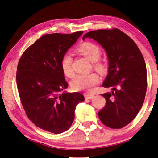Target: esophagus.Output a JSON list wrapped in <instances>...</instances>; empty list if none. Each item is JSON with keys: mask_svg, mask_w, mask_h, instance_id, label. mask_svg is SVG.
Listing matches in <instances>:
<instances>
[{"mask_svg": "<svg viewBox=\"0 0 158 158\" xmlns=\"http://www.w3.org/2000/svg\"><path fill=\"white\" fill-rule=\"evenodd\" d=\"M93 97H94V95L92 94H85V99H87V100H90V99H92Z\"/></svg>", "mask_w": 158, "mask_h": 158, "instance_id": "obj_1", "label": "esophagus"}]
</instances>
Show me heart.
<instances>
[{"label":"heart","mask_w":158,"mask_h":158,"mask_svg":"<svg viewBox=\"0 0 158 158\" xmlns=\"http://www.w3.org/2000/svg\"><path fill=\"white\" fill-rule=\"evenodd\" d=\"M77 51L93 63L94 68L100 71L105 70V66L99 61L101 56V50L95 44L92 43H84L77 48ZM73 58L71 54L66 53L63 56L60 60V67L63 72L69 77H73V71L72 69ZM99 82V77L94 73L87 74H79L73 78L71 85L73 89L76 91H89L94 85Z\"/></svg>","instance_id":"obj_1"}]
</instances>
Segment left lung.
I'll list each match as a JSON object with an SVG mask.
<instances>
[{"label":"left lung","instance_id":"obj_1","mask_svg":"<svg viewBox=\"0 0 158 158\" xmlns=\"http://www.w3.org/2000/svg\"><path fill=\"white\" fill-rule=\"evenodd\" d=\"M87 37L103 48L108 59L102 86L112 91L102 94L106 106L99 118L107 127L121 129L136 116L144 103L148 84L144 57L133 40L118 29L89 31L82 40Z\"/></svg>","mask_w":158,"mask_h":158}]
</instances>
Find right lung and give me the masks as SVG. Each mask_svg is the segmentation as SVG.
Segmentation results:
<instances>
[{
	"instance_id": "add662e5",
	"label": "right lung",
	"mask_w": 158,
	"mask_h": 158,
	"mask_svg": "<svg viewBox=\"0 0 158 158\" xmlns=\"http://www.w3.org/2000/svg\"><path fill=\"white\" fill-rule=\"evenodd\" d=\"M83 31L48 34L29 47L17 67L16 83L21 102L35 126L58 134L71 127L76 107L85 100L79 92H60L68 87L60 60Z\"/></svg>"
}]
</instances>
